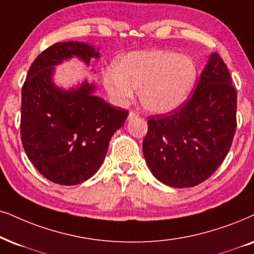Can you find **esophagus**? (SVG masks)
Masks as SVG:
<instances>
[{
    "instance_id": "34e87169",
    "label": "esophagus",
    "mask_w": 254,
    "mask_h": 254,
    "mask_svg": "<svg viewBox=\"0 0 254 254\" xmlns=\"http://www.w3.org/2000/svg\"><path fill=\"white\" fill-rule=\"evenodd\" d=\"M139 116V112L136 111V110H131L130 114H129V118H134V117H138Z\"/></svg>"
}]
</instances>
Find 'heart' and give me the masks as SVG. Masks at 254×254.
<instances>
[{"label":"heart","instance_id":"b5f03b06","mask_svg":"<svg viewBox=\"0 0 254 254\" xmlns=\"http://www.w3.org/2000/svg\"><path fill=\"white\" fill-rule=\"evenodd\" d=\"M198 68L191 57L169 50H140L127 54L105 71V89L120 103L133 97L146 110L166 114L181 107L193 90Z\"/></svg>","mask_w":254,"mask_h":254}]
</instances>
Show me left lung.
<instances>
[{
  "instance_id": "left-lung-1",
  "label": "left lung",
  "mask_w": 254,
  "mask_h": 254,
  "mask_svg": "<svg viewBox=\"0 0 254 254\" xmlns=\"http://www.w3.org/2000/svg\"><path fill=\"white\" fill-rule=\"evenodd\" d=\"M237 129V91L219 54L210 56L191 97L151 115L143 152L152 175L172 188L206 181L227 156Z\"/></svg>"
}]
</instances>
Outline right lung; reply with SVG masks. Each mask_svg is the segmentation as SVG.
<instances>
[{
    "label": "right lung",
    "mask_w": 254,
    "mask_h": 254,
    "mask_svg": "<svg viewBox=\"0 0 254 254\" xmlns=\"http://www.w3.org/2000/svg\"><path fill=\"white\" fill-rule=\"evenodd\" d=\"M77 56L98 57L82 42H59L42 51L22 86L21 140L43 177L61 185L83 183L98 171L109 142L129 112L92 95L94 85L63 91L51 82L54 65Z\"/></svg>",
    "instance_id": "add662e5"
}]
</instances>
